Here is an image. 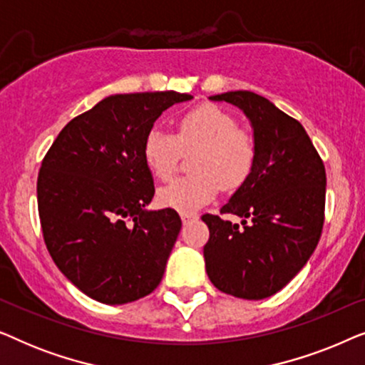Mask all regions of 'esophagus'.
Masks as SVG:
<instances>
[{
	"mask_svg": "<svg viewBox=\"0 0 365 365\" xmlns=\"http://www.w3.org/2000/svg\"><path fill=\"white\" fill-rule=\"evenodd\" d=\"M181 219H182V224H189L192 222L194 219H197V214H181Z\"/></svg>",
	"mask_w": 365,
	"mask_h": 365,
	"instance_id": "34e87169",
	"label": "esophagus"
}]
</instances>
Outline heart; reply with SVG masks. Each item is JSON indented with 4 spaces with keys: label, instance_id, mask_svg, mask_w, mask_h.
Here are the masks:
<instances>
[{
    "label": "heart",
    "instance_id": "heart-1",
    "mask_svg": "<svg viewBox=\"0 0 365 365\" xmlns=\"http://www.w3.org/2000/svg\"><path fill=\"white\" fill-rule=\"evenodd\" d=\"M199 148L191 163L194 174L174 179L159 189L164 207L182 214L196 212L216 197L219 184L224 189L241 187L256 163L254 136L237 128L232 114L217 106H199L178 121V133L154 128L143 143V156L149 171L161 181L173 176L181 151Z\"/></svg>",
    "mask_w": 365,
    "mask_h": 365
}]
</instances>
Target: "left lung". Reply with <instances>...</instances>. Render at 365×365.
Segmentation results:
<instances>
[{"label": "left lung", "mask_w": 365, "mask_h": 365, "mask_svg": "<svg viewBox=\"0 0 365 365\" xmlns=\"http://www.w3.org/2000/svg\"><path fill=\"white\" fill-rule=\"evenodd\" d=\"M246 114L257 156L246 182L221 207L241 226L204 214L206 272L219 291L259 301L281 291L312 256L324 224L326 169L296 119L252 91L209 96Z\"/></svg>", "instance_id": "obj_1"}]
</instances>
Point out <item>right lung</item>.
Instances as JSON below:
<instances>
[{"label":"right lung","instance_id":"1","mask_svg":"<svg viewBox=\"0 0 365 365\" xmlns=\"http://www.w3.org/2000/svg\"><path fill=\"white\" fill-rule=\"evenodd\" d=\"M191 94H114L71 119L38 176L44 242L59 271L88 297L128 304L159 286L181 217L149 211L154 181L143 143L156 119Z\"/></svg>","mask_w":365,"mask_h":365}]
</instances>
